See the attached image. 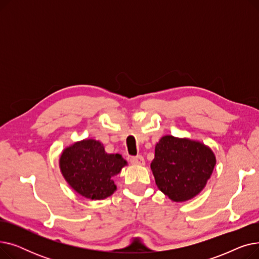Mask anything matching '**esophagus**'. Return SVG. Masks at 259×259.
Segmentation results:
<instances>
[{"label": "esophagus", "mask_w": 259, "mask_h": 259, "mask_svg": "<svg viewBox=\"0 0 259 259\" xmlns=\"http://www.w3.org/2000/svg\"><path fill=\"white\" fill-rule=\"evenodd\" d=\"M130 162L132 165H135V166H144L145 165V159H144L143 156L139 155V156H135V157H131Z\"/></svg>", "instance_id": "obj_1"}]
</instances>
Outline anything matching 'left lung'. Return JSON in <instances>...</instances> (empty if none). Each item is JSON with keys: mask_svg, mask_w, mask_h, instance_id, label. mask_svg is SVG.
I'll return each mask as SVG.
<instances>
[{"mask_svg": "<svg viewBox=\"0 0 259 259\" xmlns=\"http://www.w3.org/2000/svg\"><path fill=\"white\" fill-rule=\"evenodd\" d=\"M215 165L216 157L209 146L165 135L155 145L150 167L160 191L172 201L184 202L202 191Z\"/></svg>", "mask_w": 259, "mask_h": 259, "instance_id": "left-lung-1", "label": "left lung"}]
</instances>
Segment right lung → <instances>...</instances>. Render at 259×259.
I'll return each mask as SVG.
<instances>
[{
  "label": "right lung",
  "mask_w": 259,
  "mask_h": 259,
  "mask_svg": "<svg viewBox=\"0 0 259 259\" xmlns=\"http://www.w3.org/2000/svg\"><path fill=\"white\" fill-rule=\"evenodd\" d=\"M59 165L65 181L76 193L101 200L116 191L113 178L128 164L120 154L107 153L100 141L89 139L67 146Z\"/></svg>",
  "instance_id": "add662e5"
}]
</instances>
